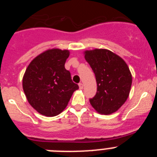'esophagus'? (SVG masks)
Returning a JSON list of instances; mask_svg holds the SVG:
<instances>
[{
    "label": "esophagus",
    "instance_id": "obj_1",
    "mask_svg": "<svg viewBox=\"0 0 157 157\" xmlns=\"http://www.w3.org/2000/svg\"><path fill=\"white\" fill-rule=\"evenodd\" d=\"M78 86H79L80 90H82V89H83V84H82V83L80 82L79 84H78Z\"/></svg>",
    "mask_w": 157,
    "mask_h": 157
}]
</instances>
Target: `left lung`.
Segmentation results:
<instances>
[{"label":"left lung","mask_w":157,"mask_h":157,"mask_svg":"<svg viewBox=\"0 0 157 157\" xmlns=\"http://www.w3.org/2000/svg\"><path fill=\"white\" fill-rule=\"evenodd\" d=\"M85 59L95 74L98 90L90 99L98 113L112 114L125 103L132 84V75L120 56L104 48L85 51Z\"/></svg>","instance_id":"obj_1"}]
</instances>
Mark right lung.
I'll return each instance as SVG.
<instances>
[{
  "instance_id": "1",
  "label": "right lung",
  "mask_w": 157,
  "mask_h": 157,
  "mask_svg": "<svg viewBox=\"0 0 157 157\" xmlns=\"http://www.w3.org/2000/svg\"><path fill=\"white\" fill-rule=\"evenodd\" d=\"M68 50L52 48L36 56L30 63L23 78L27 99L37 112L56 116L67 107L78 86L72 82L65 69Z\"/></svg>"
}]
</instances>
